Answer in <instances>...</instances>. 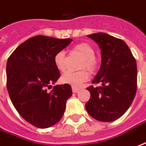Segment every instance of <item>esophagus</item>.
Wrapping results in <instances>:
<instances>
[{
    "label": "esophagus",
    "mask_w": 146,
    "mask_h": 146,
    "mask_svg": "<svg viewBox=\"0 0 146 146\" xmlns=\"http://www.w3.org/2000/svg\"><path fill=\"white\" fill-rule=\"evenodd\" d=\"M72 90H73V92L74 93H77V92H78L80 89L79 88H77V87H74V86H72Z\"/></svg>",
    "instance_id": "esophagus-1"
}]
</instances>
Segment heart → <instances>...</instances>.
Wrapping results in <instances>:
<instances>
[{
    "label": "heart",
    "instance_id": "b5f03b06",
    "mask_svg": "<svg viewBox=\"0 0 146 146\" xmlns=\"http://www.w3.org/2000/svg\"><path fill=\"white\" fill-rule=\"evenodd\" d=\"M73 52L79 54L82 57V61L81 63L80 68L83 69L78 72L68 71L61 77V82L63 83L68 84L74 86L79 87L87 80L89 79L90 73H94L97 67V60L95 57V50L91 45L86 42H82L76 45L73 47ZM54 62L56 68L61 71L64 72L67 68V58L64 51L57 52L54 57ZM87 69V70L86 69Z\"/></svg>",
    "mask_w": 146,
    "mask_h": 146
}]
</instances>
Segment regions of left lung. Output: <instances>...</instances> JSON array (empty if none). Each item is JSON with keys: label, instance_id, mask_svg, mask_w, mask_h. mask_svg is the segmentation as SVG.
I'll list each match as a JSON object with an SVG mask.
<instances>
[{"label": "left lung", "instance_id": "obj_1", "mask_svg": "<svg viewBox=\"0 0 146 146\" xmlns=\"http://www.w3.org/2000/svg\"><path fill=\"white\" fill-rule=\"evenodd\" d=\"M99 45L101 65L92 83L86 88L91 98L86 104L87 113L100 122H113L123 116L136 96V60L123 40L104 33L88 35Z\"/></svg>", "mask_w": 146, "mask_h": 146}]
</instances>
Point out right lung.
<instances>
[{"instance_id":"right-lung-1","label":"right lung","mask_w":146,"mask_h":146,"mask_svg":"<svg viewBox=\"0 0 146 146\" xmlns=\"http://www.w3.org/2000/svg\"><path fill=\"white\" fill-rule=\"evenodd\" d=\"M71 41L36 36L19 45L7 60L6 86L11 102L24 120L38 128L57 123L73 94L68 84L48 91L60 77L54 55Z\"/></svg>"}]
</instances>
